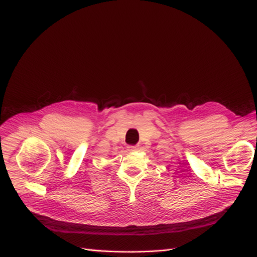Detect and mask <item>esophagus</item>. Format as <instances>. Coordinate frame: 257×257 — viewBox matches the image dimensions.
<instances>
[{
	"label": "esophagus",
	"mask_w": 257,
	"mask_h": 257,
	"mask_svg": "<svg viewBox=\"0 0 257 257\" xmlns=\"http://www.w3.org/2000/svg\"><path fill=\"white\" fill-rule=\"evenodd\" d=\"M137 150H138V146H133V145L128 146V151L129 152H136Z\"/></svg>",
	"instance_id": "1"
}]
</instances>
